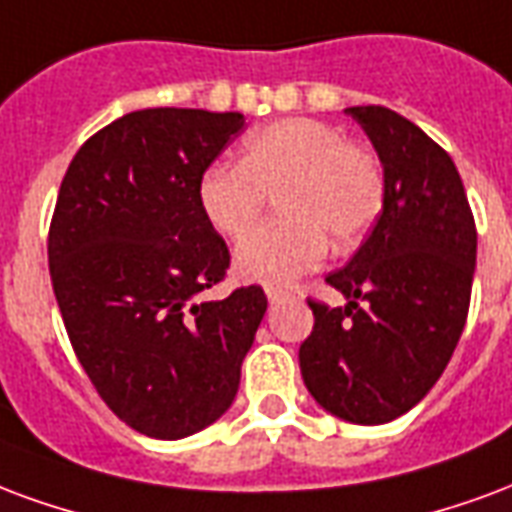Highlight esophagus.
<instances>
[{"mask_svg": "<svg viewBox=\"0 0 512 512\" xmlns=\"http://www.w3.org/2000/svg\"><path fill=\"white\" fill-rule=\"evenodd\" d=\"M286 289H278V286H267V300L270 302H278V300H283V297H286Z\"/></svg>", "mask_w": 512, "mask_h": 512, "instance_id": "34e87169", "label": "esophagus"}]
</instances>
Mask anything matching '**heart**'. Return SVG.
<instances>
[{
  "instance_id": "1",
  "label": "heart",
  "mask_w": 512,
  "mask_h": 512,
  "mask_svg": "<svg viewBox=\"0 0 512 512\" xmlns=\"http://www.w3.org/2000/svg\"><path fill=\"white\" fill-rule=\"evenodd\" d=\"M278 190L281 218L251 231L234 251L245 281L289 283L316 270L330 241L352 245L374 226L384 201L379 160L319 119L289 117L253 130L240 163H212L199 204L226 237H242Z\"/></svg>"
}]
</instances>
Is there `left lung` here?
Listing matches in <instances>:
<instances>
[{"instance_id": "1", "label": "left lung", "mask_w": 512, "mask_h": 512, "mask_svg": "<svg viewBox=\"0 0 512 512\" xmlns=\"http://www.w3.org/2000/svg\"><path fill=\"white\" fill-rule=\"evenodd\" d=\"M346 114L382 160V215L352 261L327 275L346 305L308 300L313 333L300 346V371L330 414L382 425L420 404L453 357L469 313L477 229L453 158L434 138L384 106Z\"/></svg>"}]
</instances>
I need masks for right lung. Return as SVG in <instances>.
I'll return each instance as SVG.
<instances>
[{"mask_svg": "<svg viewBox=\"0 0 512 512\" xmlns=\"http://www.w3.org/2000/svg\"><path fill=\"white\" fill-rule=\"evenodd\" d=\"M245 119L144 108L70 160L48 229V267L67 338L122 423L182 439L215 423L240 387L267 297L226 278L229 248L199 204V179Z\"/></svg>", "mask_w": 512, "mask_h": 512, "instance_id": "add662e5", "label": "right lung"}]
</instances>
